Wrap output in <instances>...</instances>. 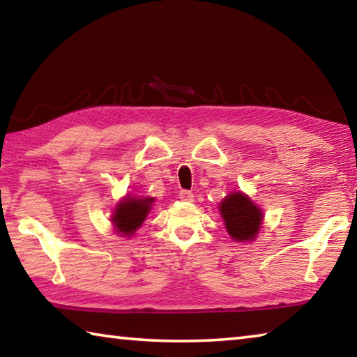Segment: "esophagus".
<instances>
[{
	"instance_id": "obj_1",
	"label": "esophagus",
	"mask_w": 357,
	"mask_h": 357,
	"mask_svg": "<svg viewBox=\"0 0 357 357\" xmlns=\"http://www.w3.org/2000/svg\"><path fill=\"white\" fill-rule=\"evenodd\" d=\"M179 198L183 202H193V193L190 190H181L179 192Z\"/></svg>"
}]
</instances>
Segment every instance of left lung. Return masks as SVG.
Listing matches in <instances>:
<instances>
[{"instance_id":"8db88e82","label":"left lung","mask_w":357,"mask_h":357,"mask_svg":"<svg viewBox=\"0 0 357 357\" xmlns=\"http://www.w3.org/2000/svg\"><path fill=\"white\" fill-rule=\"evenodd\" d=\"M219 211L233 241L247 243L257 238L263 223V211L243 192H233L223 198Z\"/></svg>"}]
</instances>
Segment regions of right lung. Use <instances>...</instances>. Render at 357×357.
<instances>
[{
  "mask_svg": "<svg viewBox=\"0 0 357 357\" xmlns=\"http://www.w3.org/2000/svg\"><path fill=\"white\" fill-rule=\"evenodd\" d=\"M153 202L154 198L149 197L126 195V198L116 204L112 222L119 236H134V233L146 219Z\"/></svg>",
  "mask_w": 357,
  "mask_h": 357,
  "instance_id": "obj_1",
  "label": "right lung"
}]
</instances>
